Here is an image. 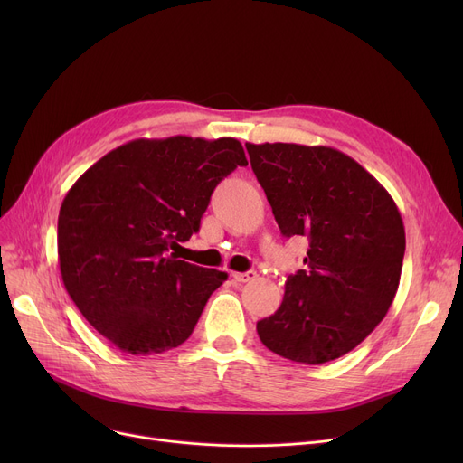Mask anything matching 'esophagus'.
Wrapping results in <instances>:
<instances>
[{"mask_svg": "<svg viewBox=\"0 0 463 463\" xmlns=\"http://www.w3.org/2000/svg\"><path fill=\"white\" fill-rule=\"evenodd\" d=\"M232 278H234V281H238V283H248V281H251V279H255V278H257V272H255V270H248V272H234V274H232Z\"/></svg>", "mask_w": 463, "mask_h": 463, "instance_id": "1", "label": "esophagus"}]
</instances>
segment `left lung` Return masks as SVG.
<instances>
[{
  "label": "left lung",
  "mask_w": 463,
  "mask_h": 463,
  "mask_svg": "<svg viewBox=\"0 0 463 463\" xmlns=\"http://www.w3.org/2000/svg\"><path fill=\"white\" fill-rule=\"evenodd\" d=\"M283 236H307L306 270L288 276L279 309L257 323L272 353L325 364L383 321L402 276L405 229L388 191L328 146L246 144Z\"/></svg>",
  "instance_id": "obj_1"
}]
</instances>
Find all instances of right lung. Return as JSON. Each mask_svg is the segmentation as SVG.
Masks as SVG:
<instances>
[{
    "label": "right lung",
    "instance_id": "1",
    "mask_svg": "<svg viewBox=\"0 0 463 463\" xmlns=\"http://www.w3.org/2000/svg\"><path fill=\"white\" fill-rule=\"evenodd\" d=\"M248 165L236 138H138L109 152L65 194L61 279L84 319L129 354L182 345L225 272L170 250L201 227L215 185Z\"/></svg>",
    "mask_w": 463,
    "mask_h": 463
}]
</instances>
